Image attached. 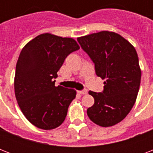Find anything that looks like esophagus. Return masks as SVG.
Listing matches in <instances>:
<instances>
[{
    "mask_svg": "<svg viewBox=\"0 0 153 153\" xmlns=\"http://www.w3.org/2000/svg\"><path fill=\"white\" fill-rule=\"evenodd\" d=\"M78 92H79V94H86L88 93L87 90H84V91H79Z\"/></svg>",
    "mask_w": 153,
    "mask_h": 153,
    "instance_id": "1",
    "label": "esophagus"
}]
</instances>
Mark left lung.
Masks as SVG:
<instances>
[{"instance_id":"obj_1","label":"left lung","mask_w":153,"mask_h":153,"mask_svg":"<svg viewBox=\"0 0 153 153\" xmlns=\"http://www.w3.org/2000/svg\"><path fill=\"white\" fill-rule=\"evenodd\" d=\"M77 39L94 63L96 74L105 80L102 93L89 91L94 103L87 115L99 126H115L128 115L137 97L141 70L137 51L121 35L109 31Z\"/></svg>"}]
</instances>
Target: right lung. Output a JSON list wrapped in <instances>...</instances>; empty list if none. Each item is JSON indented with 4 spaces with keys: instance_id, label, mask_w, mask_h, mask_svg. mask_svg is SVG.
<instances>
[{
    "instance_id": "right-lung-1",
    "label": "right lung",
    "mask_w": 153,
    "mask_h": 153,
    "mask_svg": "<svg viewBox=\"0 0 153 153\" xmlns=\"http://www.w3.org/2000/svg\"><path fill=\"white\" fill-rule=\"evenodd\" d=\"M80 48L73 38L43 33L29 41L16 67L14 91L23 114L37 128L50 130L64 121L74 89L55 86L54 79L69 54Z\"/></svg>"
}]
</instances>
